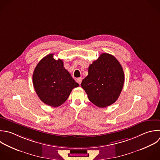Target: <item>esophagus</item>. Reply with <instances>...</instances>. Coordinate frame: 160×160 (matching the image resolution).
I'll return each instance as SVG.
<instances>
[{
  "label": "esophagus",
  "instance_id": "1",
  "mask_svg": "<svg viewBox=\"0 0 160 160\" xmlns=\"http://www.w3.org/2000/svg\"><path fill=\"white\" fill-rule=\"evenodd\" d=\"M76 82L79 84H81V82H82V78H78L76 79Z\"/></svg>",
  "mask_w": 160,
  "mask_h": 160
}]
</instances>
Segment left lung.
<instances>
[{"label": "left lung", "instance_id": "8db88e82", "mask_svg": "<svg viewBox=\"0 0 160 160\" xmlns=\"http://www.w3.org/2000/svg\"><path fill=\"white\" fill-rule=\"evenodd\" d=\"M124 82V71L119 61L112 55L102 53L89 65L88 75L81 85L91 102L105 108L118 99Z\"/></svg>", "mask_w": 160, "mask_h": 160}]
</instances>
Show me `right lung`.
Here are the masks:
<instances>
[{
	"label": "right lung",
	"mask_w": 160,
	"mask_h": 160,
	"mask_svg": "<svg viewBox=\"0 0 160 160\" xmlns=\"http://www.w3.org/2000/svg\"><path fill=\"white\" fill-rule=\"evenodd\" d=\"M53 55L48 54L39 62L33 72L32 81L40 99L55 108L62 104L79 84L64 68L62 60L54 59Z\"/></svg>",
	"instance_id": "right-lung-1"
}]
</instances>
